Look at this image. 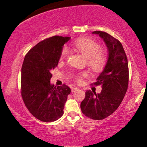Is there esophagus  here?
<instances>
[{
	"label": "esophagus",
	"mask_w": 147,
	"mask_h": 147,
	"mask_svg": "<svg viewBox=\"0 0 147 147\" xmlns=\"http://www.w3.org/2000/svg\"><path fill=\"white\" fill-rule=\"evenodd\" d=\"M78 90H79V88H72V89H71V92H72V93H73V92L76 91H78Z\"/></svg>",
	"instance_id": "obj_1"
}]
</instances>
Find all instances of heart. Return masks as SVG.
I'll return each instance as SVG.
<instances>
[{"label": "heart", "instance_id": "b5f03b06", "mask_svg": "<svg viewBox=\"0 0 147 147\" xmlns=\"http://www.w3.org/2000/svg\"><path fill=\"white\" fill-rule=\"evenodd\" d=\"M73 47L79 53L86 58L87 64L92 70L97 72L100 71L106 63V56L104 51H100V45L93 39L89 38H80L73 43ZM69 49L64 47L60 54V59H63L67 56ZM86 76V73H83ZM75 79L78 82L81 81L79 76H76Z\"/></svg>", "mask_w": 147, "mask_h": 147}]
</instances>
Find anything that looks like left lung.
Returning <instances> with one entry per match:
<instances>
[{
  "label": "left lung",
  "mask_w": 147,
  "mask_h": 147,
  "mask_svg": "<svg viewBox=\"0 0 147 147\" xmlns=\"http://www.w3.org/2000/svg\"><path fill=\"white\" fill-rule=\"evenodd\" d=\"M105 43L108 58L103 71L94 85H101L100 93L88 90L80 104L81 110L88 117L102 120L111 115L123 101L128 85V63L121 42L106 32L94 31Z\"/></svg>",
  "instance_id": "8db88e82"
}]
</instances>
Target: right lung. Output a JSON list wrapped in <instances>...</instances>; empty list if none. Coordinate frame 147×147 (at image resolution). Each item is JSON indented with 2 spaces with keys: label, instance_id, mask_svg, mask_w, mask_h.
I'll use <instances>...</instances> for the list:
<instances>
[{
  "label": "right lung",
  "instance_id": "1",
  "mask_svg": "<svg viewBox=\"0 0 147 147\" xmlns=\"http://www.w3.org/2000/svg\"><path fill=\"white\" fill-rule=\"evenodd\" d=\"M70 37L55 36L39 42L24 57L21 68V95L32 115L43 122L58 120L71 89L51 83V71L58 66L61 52Z\"/></svg>",
  "mask_w": 147,
  "mask_h": 147
}]
</instances>
